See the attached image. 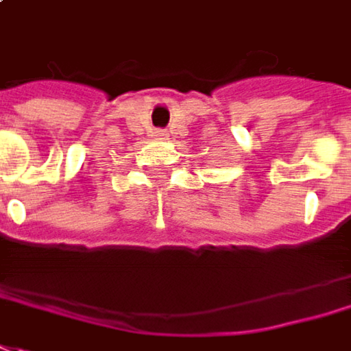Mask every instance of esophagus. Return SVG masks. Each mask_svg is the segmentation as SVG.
<instances>
[{
    "instance_id": "34e87169",
    "label": "esophagus",
    "mask_w": 351,
    "mask_h": 351,
    "mask_svg": "<svg viewBox=\"0 0 351 351\" xmlns=\"http://www.w3.org/2000/svg\"><path fill=\"white\" fill-rule=\"evenodd\" d=\"M154 137L160 138V141H162V138H166V137H168V133H166V131H164V129H156V131H154Z\"/></svg>"
}]
</instances>
